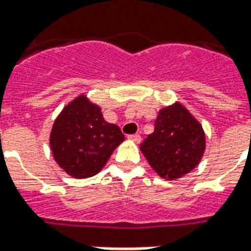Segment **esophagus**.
Segmentation results:
<instances>
[{
  "label": "esophagus",
  "mask_w": 251,
  "mask_h": 251,
  "mask_svg": "<svg viewBox=\"0 0 251 251\" xmlns=\"http://www.w3.org/2000/svg\"><path fill=\"white\" fill-rule=\"evenodd\" d=\"M129 140L133 142H136V144H140V141H141V136H140V134H131V136H129Z\"/></svg>",
  "instance_id": "esophagus-1"
}]
</instances>
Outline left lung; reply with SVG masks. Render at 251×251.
<instances>
[{
  "label": "left lung",
  "instance_id": "8db88e82",
  "mask_svg": "<svg viewBox=\"0 0 251 251\" xmlns=\"http://www.w3.org/2000/svg\"><path fill=\"white\" fill-rule=\"evenodd\" d=\"M140 149L160 177L177 180L201 161L205 133L184 104L175 102L160 109L154 131L144 140Z\"/></svg>",
  "mask_w": 251,
  "mask_h": 251
}]
</instances>
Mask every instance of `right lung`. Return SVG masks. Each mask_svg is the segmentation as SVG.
I'll list each match as a JSON object with an SVG mask.
<instances>
[{"instance_id":"1","label":"right lung","mask_w":251,"mask_h":251,"mask_svg":"<svg viewBox=\"0 0 251 251\" xmlns=\"http://www.w3.org/2000/svg\"><path fill=\"white\" fill-rule=\"evenodd\" d=\"M124 140L118 125L104 121L99 104L86 94H79L63 107L50 133L55 161L75 179H87L100 172Z\"/></svg>"}]
</instances>
